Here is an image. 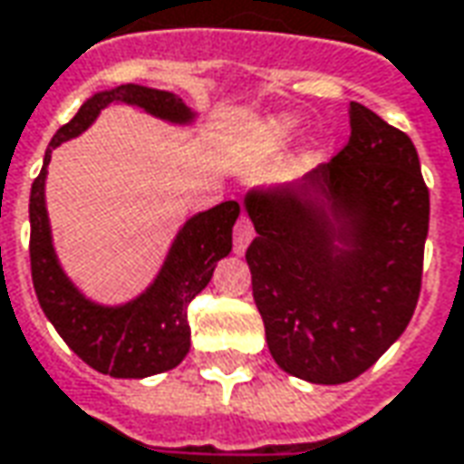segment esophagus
<instances>
[{"mask_svg": "<svg viewBox=\"0 0 464 464\" xmlns=\"http://www.w3.org/2000/svg\"><path fill=\"white\" fill-rule=\"evenodd\" d=\"M254 241V226L251 221L241 216L238 223H236V228H233V254H246V248H248V243Z\"/></svg>", "mask_w": 464, "mask_h": 464, "instance_id": "1", "label": "esophagus"}]
</instances>
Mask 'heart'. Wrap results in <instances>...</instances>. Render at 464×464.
Segmentation results:
<instances>
[{
	"mask_svg": "<svg viewBox=\"0 0 464 464\" xmlns=\"http://www.w3.org/2000/svg\"><path fill=\"white\" fill-rule=\"evenodd\" d=\"M299 130V120L291 115H274L261 122V128L251 138V150L258 155H274L284 150L294 132Z\"/></svg>",
	"mask_w": 464,
	"mask_h": 464,
	"instance_id": "b5f03b06",
	"label": "heart"
}]
</instances>
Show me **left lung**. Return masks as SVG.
I'll list each match as a JSON object with an SVG mask.
<instances>
[{"label": "left lung", "instance_id": "1", "mask_svg": "<svg viewBox=\"0 0 464 464\" xmlns=\"http://www.w3.org/2000/svg\"><path fill=\"white\" fill-rule=\"evenodd\" d=\"M342 153L296 183L256 186L243 208L266 344L311 384L367 372L412 319L430 193L412 140L359 102Z\"/></svg>", "mask_w": 464, "mask_h": 464}]
</instances>
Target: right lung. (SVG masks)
Listing matches in <instances>:
<instances>
[{
	"mask_svg": "<svg viewBox=\"0 0 464 464\" xmlns=\"http://www.w3.org/2000/svg\"><path fill=\"white\" fill-rule=\"evenodd\" d=\"M110 105H130L178 128H193L198 112L168 90L128 85L87 97L67 125L50 140L44 163L29 193V261L32 284L44 316L85 364L118 379H145L178 367L190 349L188 306L208 286L216 264L231 254L233 223L241 213L236 200L188 216L170 241L155 278L138 296L102 304L82 294L57 258L47 213V165L52 150L92 125Z\"/></svg>",
	"mask_w": 464,
	"mask_h": 464,
	"instance_id": "add662e5",
	"label": "right lung"
}]
</instances>
